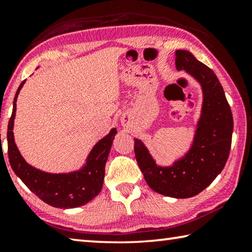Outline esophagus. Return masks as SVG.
<instances>
[{
    "label": "esophagus",
    "instance_id": "esophagus-1",
    "mask_svg": "<svg viewBox=\"0 0 252 252\" xmlns=\"http://www.w3.org/2000/svg\"><path fill=\"white\" fill-rule=\"evenodd\" d=\"M132 117L129 113H125L121 118V125L125 127H130L132 126Z\"/></svg>",
    "mask_w": 252,
    "mask_h": 252
}]
</instances>
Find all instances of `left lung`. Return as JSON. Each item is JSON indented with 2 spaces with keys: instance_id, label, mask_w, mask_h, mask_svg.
Masks as SVG:
<instances>
[{
  "instance_id": "obj_1",
  "label": "left lung",
  "mask_w": 252,
  "mask_h": 252,
  "mask_svg": "<svg viewBox=\"0 0 252 252\" xmlns=\"http://www.w3.org/2000/svg\"><path fill=\"white\" fill-rule=\"evenodd\" d=\"M177 70H184L201 86L202 106L189 150L168 166L159 165L145 140L134 138V154L153 190L174 198L193 197L212 183L229 158L233 118L221 83L212 69L189 51H175Z\"/></svg>"
}]
</instances>
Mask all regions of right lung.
Segmentation results:
<instances>
[{
    "label": "right lung",
    "instance_id": "1",
    "mask_svg": "<svg viewBox=\"0 0 252 252\" xmlns=\"http://www.w3.org/2000/svg\"><path fill=\"white\" fill-rule=\"evenodd\" d=\"M26 81L20 84L13 101V110L7 126V153L12 169L33 194L54 207L74 209L92 201L101 193L105 175V163L109 157L117 127L95 143L85 162L69 173H47L31 166L22 157L14 141V119L17 99Z\"/></svg>",
    "mask_w": 252,
    "mask_h": 252
}]
</instances>
